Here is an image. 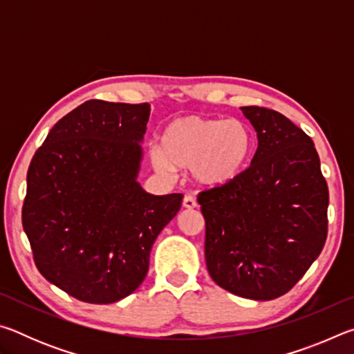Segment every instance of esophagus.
<instances>
[{
	"instance_id": "obj_1",
	"label": "esophagus",
	"mask_w": 354,
	"mask_h": 354,
	"mask_svg": "<svg viewBox=\"0 0 354 354\" xmlns=\"http://www.w3.org/2000/svg\"><path fill=\"white\" fill-rule=\"evenodd\" d=\"M183 206H184L185 209H195V207H196V201H195L194 198H192V196L185 195L184 200H183Z\"/></svg>"
}]
</instances>
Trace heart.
Returning <instances> with one entry per match:
<instances>
[{"label":"heart","mask_w":354,"mask_h":354,"mask_svg":"<svg viewBox=\"0 0 354 354\" xmlns=\"http://www.w3.org/2000/svg\"><path fill=\"white\" fill-rule=\"evenodd\" d=\"M254 151V134L242 120L192 113L167 124L162 147L151 149V164L164 175L190 170L198 187L218 189L247 171Z\"/></svg>","instance_id":"b5f03b06"}]
</instances>
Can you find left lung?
<instances>
[{
  "label": "left lung",
  "instance_id": "8db88e82",
  "mask_svg": "<svg viewBox=\"0 0 354 354\" xmlns=\"http://www.w3.org/2000/svg\"><path fill=\"white\" fill-rule=\"evenodd\" d=\"M241 109L259 143L236 183L198 195L206 267L221 289L266 301L289 292L322 253L329 195L303 129L277 111Z\"/></svg>",
  "mask_w": 354,
  "mask_h": 354
}]
</instances>
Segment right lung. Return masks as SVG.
Segmentation results:
<instances>
[{"mask_svg": "<svg viewBox=\"0 0 354 354\" xmlns=\"http://www.w3.org/2000/svg\"><path fill=\"white\" fill-rule=\"evenodd\" d=\"M149 104L92 100L53 127L29 165L23 230L46 281L76 299L109 304L145 279L149 251L183 194L137 181Z\"/></svg>", "mask_w": 354, "mask_h": 354, "instance_id": "obj_1", "label": "right lung"}]
</instances>
